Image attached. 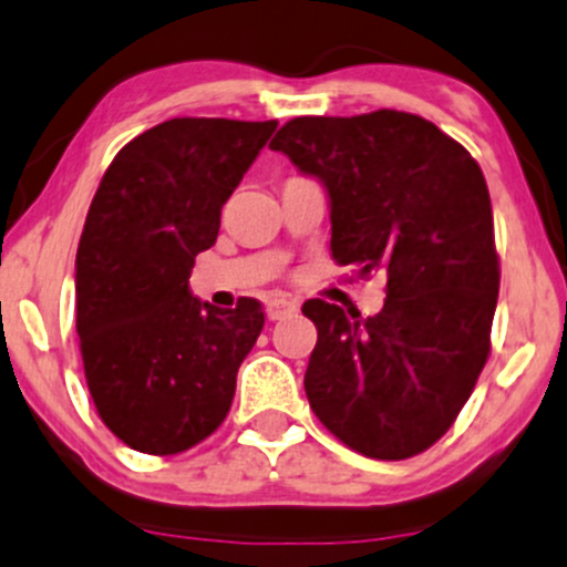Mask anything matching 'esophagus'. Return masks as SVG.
I'll return each mask as SVG.
<instances>
[{
	"instance_id": "obj_1",
	"label": "esophagus",
	"mask_w": 567,
	"mask_h": 567,
	"mask_svg": "<svg viewBox=\"0 0 567 567\" xmlns=\"http://www.w3.org/2000/svg\"><path fill=\"white\" fill-rule=\"evenodd\" d=\"M295 310H297V302L286 300V297H272V300H267V319L272 321L286 319V316H291Z\"/></svg>"
}]
</instances>
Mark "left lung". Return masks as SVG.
Here are the masks:
<instances>
[{
    "label": "left lung",
    "mask_w": 567,
    "mask_h": 567,
    "mask_svg": "<svg viewBox=\"0 0 567 567\" xmlns=\"http://www.w3.org/2000/svg\"><path fill=\"white\" fill-rule=\"evenodd\" d=\"M281 151L330 199L332 257L381 272L386 302L346 316L324 300L302 313L319 330L306 394L354 452L405 460L454 424L489 357L501 261L481 167L422 115H302Z\"/></svg>",
    "instance_id": "left-lung-1"
}]
</instances>
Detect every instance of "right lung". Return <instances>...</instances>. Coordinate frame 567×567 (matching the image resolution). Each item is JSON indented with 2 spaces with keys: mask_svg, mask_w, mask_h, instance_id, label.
<instances>
[{
  "mask_svg": "<svg viewBox=\"0 0 567 567\" xmlns=\"http://www.w3.org/2000/svg\"><path fill=\"white\" fill-rule=\"evenodd\" d=\"M276 121L169 118L115 154L75 259L78 338L102 422L143 454H181L227 419L265 313L188 289L221 208Z\"/></svg>",
  "mask_w": 567,
  "mask_h": 567,
  "instance_id": "1",
  "label": "right lung"
}]
</instances>
